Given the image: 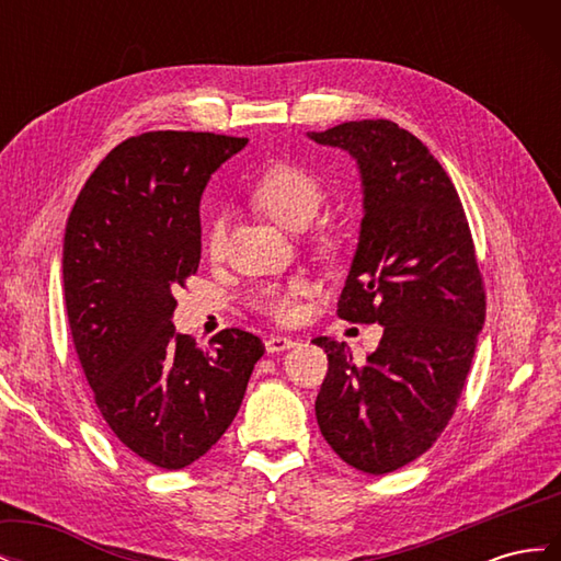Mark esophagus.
<instances>
[{
    "mask_svg": "<svg viewBox=\"0 0 561 561\" xmlns=\"http://www.w3.org/2000/svg\"><path fill=\"white\" fill-rule=\"evenodd\" d=\"M264 346L268 353H283V351L295 346V339L293 336H268Z\"/></svg>",
    "mask_w": 561,
    "mask_h": 561,
    "instance_id": "esophagus-1",
    "label": "esophagus"
}]
</instances>
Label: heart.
<instances>
[{
	"instance_id": "heart-1",
	"label": "heart",
	"mask_w": 561,
	"mask_h": 561,
	"mask_svg": "<svg viewBox=\"0 0 561 561\" xmlns=\"http://www.w3.org/2000/svg\"><path fill=\"white\" fill-rule=\"evenodd\" d=\"M252 198L278 225L297 229L304 219L311 222V217L316 215L322 201V186L307 168L295 163H276L266 168L257 184H254ZM222 225L215 222L208 233L210 254L222 250ZM304 293H307V283L304 280H293L287 285H266L254 295V304H257V309L274 316L276 320L287 322L297 318V297Z\"/></svg>"
}]
</instances>
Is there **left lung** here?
Returning <instances> with one entry per match:
<instances>
[{"mask_svg": "<svg viewBox=\"0 0 561 561\" xmlns=\"http://www.w3.org/2000/svg\"><path fill=\"white\" fill-rule=\"evenodd\" d=\"M358 165L363 222L336 313L379 322L363 367L344 342L318 336L328 377L316 398L322 437L369 474L433 447L461 398L484 325V290L466 213L428 147L386 118L307 133Z\"/></svg>", "mask_w": 561, "mask_h": 561, "instance_id": "left-lung-1", "label": "left lung"}]
</instances>
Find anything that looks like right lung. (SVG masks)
Wrapping results in <instances>:
<instances>
[{
  "label": "right lung",
  "instance_id": "1",
  "mask_svg": "<svg viewBox=\"0 0 561 561\" xmlns=\"http://www.w3.org/2000/svg\"><path fill=\"white\" fill-rule=\"evenodd\" d=\"M245 145L135 135L100 161L65 225V307L83 375L112 433L163 470L192 466L225 435L264 355L260 336L236 328L203 351L171 320L173 290L201 262L203 190Z\"/></svg>",
  "mask_w": 561,
  "mask_h": 561
}]
</instances>
